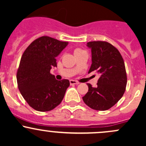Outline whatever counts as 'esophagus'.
<instances>
[{
	"label": "esophagus",
	"mask_w": 146,
	"mask_h": 146,
	"mask_svg": "<svg viewBox=\"0 0 146 146\" xmlns=\"http://www.w3.org/2000/svg\"><path fill=\"white\" fill-rule=\"evenodd\" d=\"M80 82L78 81H77V80H70V85H78V84H79Z\"/></svg>",
	"instance_id": "1"
}]
</instances>
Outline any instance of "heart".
<instances>
[{
	"mask_svg": "<svg viewBox=\"0 0 146 146\" xmlns=\"http://www.w3.org/2000/svg\"><path fill=\"white\" fill-rule=\"evenodd\" d=\"M82 51V49H80V48H76V49H75L74 53L78 52V51Z\"/></svg>",
	"mask_w": 146,
	"mask_h": 146,
	"instance_id": "b5f03b06",
	"label": "heart"
}]
</instances>
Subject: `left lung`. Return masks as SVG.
I'll use <instances>...</instances> for the list:
<instances>
[{
    "label": "left lung",
    "mask_w": 146,
    "mask_h": 146,
    "mask_svg": "<svg viewBox=\"0 0 146 146\" xmlns=\"http://www.w3.org/2000/svg\"><path fill=\"white\" fill-rule=\"evenodd\" d=\"M92 51V65L88 73H100L97 86L88 83V92L82 97L84 102L93 110L105 111L122 98L127 83L124 61L119 50L104 41L88 43Z\"/></svg>",
    "instance_id": "8db88e82"
}]
</instances>
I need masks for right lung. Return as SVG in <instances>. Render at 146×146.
<instances>
[{
  "label": "right lung",
  "instance_id": "obj_1",
  "mask_svg": "<svg viewBox=\"0 0 146 146\" xmlns=\"http://www.w3.org/2000/svg\"><path fill=\"white\" fill-rule=\"evenodd\" d=\"M48 36L37 38L23 53L17 71V87L27 104L36 111H48L64 99L68 80H57L50 73L57 56L68 45Z\"/></svg>",
  "mask_w": 146,
  "mask_h": 146
}]
</instances>
